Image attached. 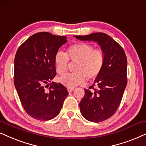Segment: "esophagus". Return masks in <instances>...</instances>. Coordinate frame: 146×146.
<instances>
[{"label":"esophagus","instance_id":"1","mask_svg":"<svg viewBox=\"0 0 146 146\" xmlns=\"http://www.w3.org/2000/svg\"><path fill=\"white\" fill-rule=\"evenodd\" d=\"M74 89H75L74 88H68L67 90L70 93V92H72V91H74Z\"/></svg>","mask_w":146,"mask_h":146}]
</instances>
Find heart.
<instances>
[{"label": "heart", "instance_id": "b5f03b06", "mask_svg": "<svg viewBox=\"0 0 146 146\" xmlns=\"http://www.w3.org/2000/svg\"><path fill=\"white\" fill-rule=\"evenodd\" d=\"M69 59L77 62L75 73H68L60 77L59 81L68 88L85 84L87 77L96 78L102 71L105 63L104 52L95 49L90 44L81 42L73 44L67 48L66 53L58 51L55 55V67L58 74L64 75L67 72Z\"/></svg>", "mask_w": 146, "mask_h": 146}]
</instances>
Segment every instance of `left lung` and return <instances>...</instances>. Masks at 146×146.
Listing matches in <instances>:
<instances>
[{
    "mask_svg": "<svg viewBox=\"0 0 146 146\" xmlns=\"http://www.w3.org/2000/svg\"><path fill=\"white\" fill-rule=\"evenodd\" d=\"M83 41H94L100 46L105 63L100 74L79 104L83 117L92 122L104 121L113 115L121 103L127 85V58L123 48L115 40L103 33L85 36H74ZM98 87V89L93 88Z\"/></svg>",
    "mask_w": 146,
    "mask_h": 146,
    "instance_id": "8db88e82",
    "label": "left lung"
}]
</instances>
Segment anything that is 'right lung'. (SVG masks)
<instances>
[{"label":"right lung","mask_w":146,"mask_h":146,"mask_svg":"<svg viewBox=\"0 0 146 146\" xmlns=\"http://www.w3.org/2000/svg\"><path fill=\"white\" fill-rule=\"evenodd\" d=\"M67 42L66 36L41 32L27 38L17 50L14 84L23 108L35 119L55 118L69 94L61 83L51 81L57 74L55 55Z\"/></svg>","instance_id":"right-lung-1"}]
</instances>
